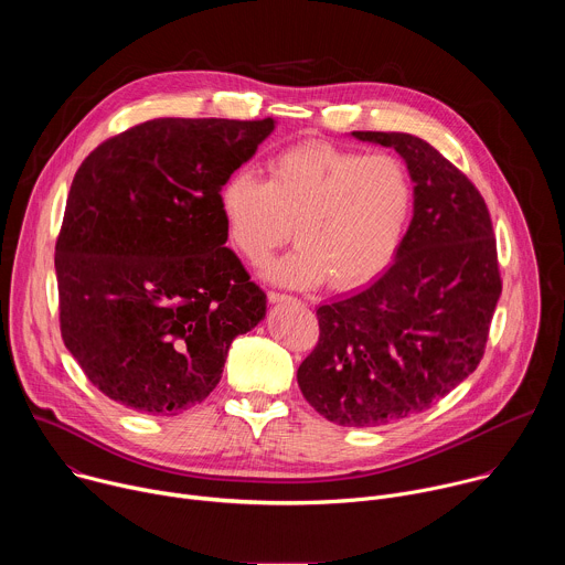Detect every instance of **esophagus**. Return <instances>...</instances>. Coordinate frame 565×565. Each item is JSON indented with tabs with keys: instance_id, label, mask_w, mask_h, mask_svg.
<instances>
[{
	"instance_id": "esophagus-1",
	"label": "esophagus",
	"mask_w": 565,
	"mask_h": 565,
	"mask_svg": "<svg viewBox=\"0 0 565 565\" xmlns=\"http://www.w3.org/2000/svg\"><path fill=\"white\" fill-rule=\"evenodd\" d=\"M268 301H273V303H281V301H295V297H290V295H286V292L268 290Z\"/></svg>"
}]
</instances>
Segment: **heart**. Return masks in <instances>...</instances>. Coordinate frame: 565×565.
I'll list each match as a JSON object with an SVG mask.
<instances>
[{"instance_id": "b5f03b06", "label": "heart", "mask_w": 565, "mask_h": 565, "mask_svg": "<svg viewBox=\"0 0 565 565\" xmlns=\"http://www.w3.org/2000/svg\"><path fill=\"white\" fill-rule=\"evenodd\" d=\"M218 207L236 253L262 266L292 234L297 248L268 268L292 288L353 290L375 279L405 236L414 185L399 158L327 140L292 145L268 160L266 183L232 172Z\"/></svg>"}]
</instances>
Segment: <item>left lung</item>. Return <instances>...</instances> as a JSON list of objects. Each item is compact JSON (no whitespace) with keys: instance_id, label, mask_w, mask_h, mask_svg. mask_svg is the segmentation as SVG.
Returning a JSON list of instances; mask_svg holds the SVG:
<instances>
[{"instance_id":"1","label":"left lung","mask_w":565,"mask_h":565,"mask_svg":"<svg viewBox=\"0 0 565 565\" xmlns=\"http://www.w3.org/2000/svg\"><path fill=\"white\" fill-rule=\"evenodd\" d=\"M353 136L405 158L414 218L380 279L317 308L319 340L297 382L327 420L382 427L431 409L476 371L503 281L486 199L454 163L412 134Z\"/></svg>"}]
</instances>
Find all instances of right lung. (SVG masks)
Returning <instances> with one entry per match:
<instances>
[{
    "mask_svg": "<svg viewBox=\"0 0 565 565\" xmlns=\"http://www.w3.org/2000/svg\"><path fill=\"white\" fill-rule=\"evenodd\" d=\"M273 118H156L98 145L77 168L55 244L60 331L118 405L179 416L221 380L232 340L266 292L225 248V179Z\"/></svg>",
    "mask_w": 565,
    "mask_h": 565,
    "instance_id": "obj_1",
    "label": "right lung"
}]
</instances>
